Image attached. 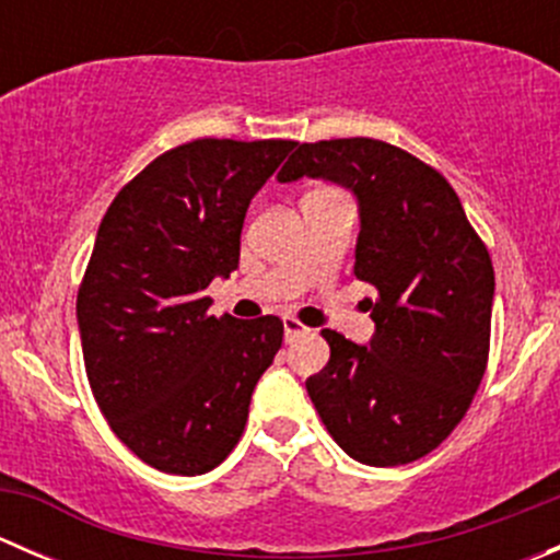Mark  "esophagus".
<instances>
[{
    "instance_id": "1",
    "label": "esophagus",
    "mask_w": 560,
    "mask_h": 560,
    "mask_svg": "<svg viewBox=\"0 0 560 560\" xmlns=\"http://www.w3.org/2000/svg\"><path fill=\"white\" fill-rule=\"evenodd\" d=\"M306 332H308V327L301 325L295 316H284V338H287V341H295V338L306 336Z\"/></svg>"
}]
</instances>
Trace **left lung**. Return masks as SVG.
<instances>
[{
  "label": "left lung",
  "instance_id": "obj_1",
  "mask_svg": "<svg viewBox=\"0 0 560 560\" xmlns=\"http://www.w3.org/2000/svg\"><path fill=\"white\" fill-rule=\"evenodd\" d=\"M279 184L322 178L358 200L354 276L369 343L322 330L330 360L306 389L338 447L365 466H400L436 450L482 382L493 314V262L455 189L417 156L371 138L301 143Z\"/></svg>",
  "mask_w": 560,
  "mask_h": 560
}]
</instances>
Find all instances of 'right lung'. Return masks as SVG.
<instances>
[{
  "instance_id": "1",
  "label": "right lung",
  "mask_w": 560,
  "mask_h": 560,
  "mask_svg": "<svg viewBox=\"0 0 560 560\" xmlns=\"http://www.w3.org/2000/svg\"><path fill=\"white\" fill-rule=\"evenodd\" d=\"M292 140L202 138L156 156L116 195L78 290L83 363L113 433L178 477L238 444L279 316H211L206 287L238 268L252 197Z\"/></svg>"
}]
</instances>
